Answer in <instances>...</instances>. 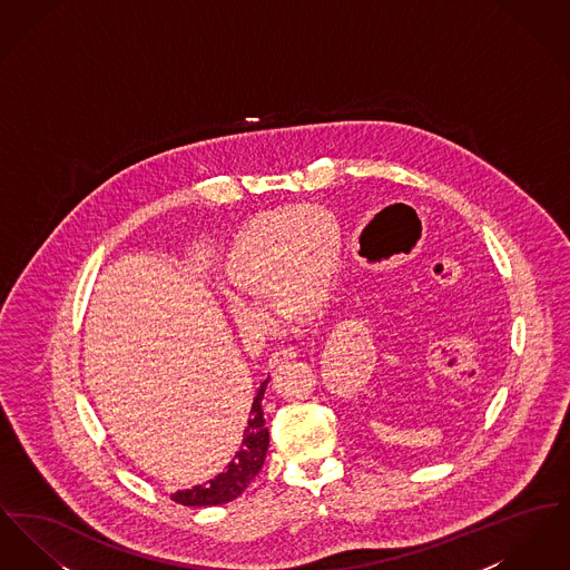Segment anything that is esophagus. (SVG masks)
<instances>
[{"label": "esophagus", "mask_w": 570, "mask_h": 570, "mask_svg": "<svg viewBox=\"0 0 570 570\" xmlns=\"http://www.w3.org/2000/svg\"><path fill=\"white\" fill-rule=\"evenodd\" d=\"M297 348H279L277 353L272 354V358H269V365L272 367H277V365H282V363H286V361H293V358H297Z\"/></svg>", "instance_id": "obj_1"}]
</instances>
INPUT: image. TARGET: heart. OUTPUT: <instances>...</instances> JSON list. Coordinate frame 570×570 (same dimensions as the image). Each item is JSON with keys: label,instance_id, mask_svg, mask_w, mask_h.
<instances>
[{"label": "heart", "instance_id": "1", "mask_svg": "<svg viewBox=\"0 0 570 570\" xmlns=\"http://www.w3.org/2000/svg\"><path fill=\"white\" fill-rule=\"evenodd\" d=\"M342 267V226L318 205L279 207L249 217L219 258L230 288L224 303L244 328L265 323V312L245 295H265L284 316H305L331 297Z\"/></svg>", "mask_w": 570, "mask_h": 570}]
</instances>
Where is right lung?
Instances as JSON below:
<instances>
[{"label": "right lung", "instance_id": "1", "mask_svg": "<svg viewBox=\"0 0 570 570\" xmlns=\"http://www.w3.org/2000/svg\"><path fill=\"white\" fill-rule=\"evenodd\" d=\"M267 382L269 379L261 382V386L256 389V393L249 402L242 442H239L237 451L233 453L230 461L224 465V470L217 476L207 481L205 485L179 489V491L170 493V498L177 504H184V507L226 504V502L239 498L245 488L254 481V476L261 472L265 458H267V449H269V430L265 425V412H263V397H265Z\"/></svg>", "mask_w": 570, "mask_h": 570}]
</instances>
